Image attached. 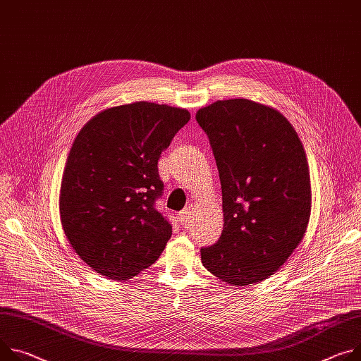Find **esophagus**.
I'll return each instance as SVG.
<instances>
[{
    "label": "esophagus",
    "instance_id": "1",
    "mask_svg": "<svg viewBox=\"0 0 361 361\" xmlns=\"http://www.w3.org/2000/svg\"><path fill=\"white\" fill-rule=\"evenodd\" d=\"M191 217H192V210H191V207H187V209H184V210H181V212L178 213V221H180L181 226H184V227H187V226L191 223Z\"/></svg>",
    "mask_w": 361,
    "mask_h": 361
}]
</instances>
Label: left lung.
Here are the masks:
<instances>
[{
    "label": "left lung",
    "mask_w": 361,
    "mask_h": 361,
    "mask_svg": "<svg viewBox=\"0 0 361 361\" xmlns=\"http://www.w3.org/2000/svg\"><path fill=\"white\" fill-rule=\"evenodd\" d=\"M217 164L223 232L202 247L203 267L226 283L267 279L300 245L311 213L304 147L276 109L247 99L217 101L195 114Z\"/></svg>",
    "instance_id": "obj_1"
}]
</instances>
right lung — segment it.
I'll list each match as a JSON object with an SVG mask.
<instances>
[{"mask_svg": "<svg viewBox=\"0 0 361 361\" xmlns=\"http://www.w3.org/2000/svg\"><path fill=\"white\" fill-rule=\"evenodd\" d=\"M190 121L181 108L135 102L93 116L78 134L60 187L64 235L83 262L111 279L151 267L173 233L155 209L161 152Z\"/></svg>", "mask_w": 361, "mask_h": 361, "instance_id": "1", "label": "right lung"}]
</instances>
